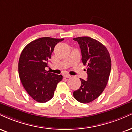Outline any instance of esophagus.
<instances>
[{
  "label": "esophagus",
  "mask_w": 132,
  "mask_h": 132,
  "mask_svg": "<svg viewBox=\"0 0 132 132\" xmlns=\"http://www.w3.org/2000/svg\"><path fill=\"white\" fill-rule=\"evenodd\" d=\"M71 77V76L69 75V74H65V75H64V77H65V78H69Z\"/></svg>",
  "instance_id": "obj_1"
}]
</instances>
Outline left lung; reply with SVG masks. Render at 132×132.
Segmentation results:
<instances>
[{
	"instance_id": "1",
	"label": "left lung",
	"mask_w": 132,
	"mask_h": 132,
	"mask_svg": "<svg viewBox=\"0 0 132 132\" xmlns=\"http://www.w3.org/2000/svg\"><path fill=\"white\" fill-rule=\"evenodd\" d=\"M80 46L82 61L87 66V80L80 79L81 85L73 93L77 101L90 103L96 99L104 91L108 82L111 60L108 50L99 41L89 37L74 38Z\"/></svg>"
}]
</instances>
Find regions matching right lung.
<instances>
[{"label": "right lung", "instance_id": "1", "mask_svg": "<svg viewBox=\"0 0 132 132\" xmlns=\"http://www.w3.org/2000/svg\"><path fill=\"white\" fill-rule=\"evenodd\" d=\"M64 39L41 37L32 41L24 48L18 62L19 76L28 93L39 103L53 98L57 84L63 79L47 71L48 61L55 45Z\"/></svg>", "mask_w": 132, "mask_h": 132}]
</instances>
